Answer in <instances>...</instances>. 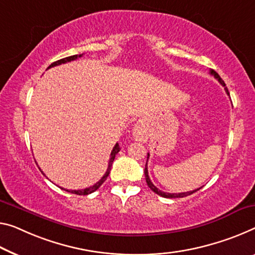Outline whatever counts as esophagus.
<instances>
[{
    "mask_svg": "<svg viewBox=\"0 0 255 255\" xmlns=\"http://www.w3.org/2000/svg\"><path fill=\"white\" fill-rule=\"evenodd\" d=\"M132 135L136 141H140V142H144L148 138V132L147 128L144 127L142 122H136L133 127L132 130Z\"/></svg>",
    "mask_w": 255,
    "mask_h": 255,
    "instance_id": "esophagus-1",
    "label": "esophagus"
}]
</instances>
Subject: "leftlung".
Here are the masks:
<instances>
[{"label": "left lung", "instance_id": "1", "mask_svg": "<svg viewBox=\"0 0 255 255\" xmlns=\"http://www.w3.org/2000/svg\"><path fill=\"white\" fill-rule=\"evenodd\" d=\"M210 73H211V75H213L215 78H217V80L220 82V84L222 85V87H225V90H226V92H227V95L229 96V91H228V89L226 88V84H225V82L222 81V78L219 76V74L215 72V70H213V69H211L210 70ZM148 158H149V154H148ZM147 162H148V159H147ZM144 177H146V182H147V185H148V187L150 188V189L154 191V193H156L157 195H159V196H162V197H165V198H181V197H186V196H189V195H191V194H194V193H196V191L197 190H199L201 189V188H198V189H195V190H193V191H187V193H179V194H171V193H165V191H162V190H159L158 188H156L154 185H152V182L150 181V179H149V175H148V167H147V163H146V167H144Z\"/></svg>", "mask_w": 255, "mask_h": 255}]
</instances>
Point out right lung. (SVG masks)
Here are the masks:
<instances>
[{
	"label": "right lung",
	"instance_id": "obj_1",
	"mask_svg": "<svg viewBox=\"0 0 255 255\" xmlns=\"http://www.w3.org/2000/svg\"><path fill=\"white\" fill-rule=\"evenodd\" d=\"M82 56H83V53H82V54H74V56L66 57V58H64V59H60V60H58V61L52 62V64H51L48 68L54 67V66H58V65H61V64H66V62H69V61H73V60L77 59V58H81ZM120 149H121V148H120V146H119V143H116L115 147L113 148V150H112V152H111V158H109V162H108L107 171H106V173L104 174V177L101 178L97 183H95V185L91 186V187H89V188H85V189H78V190H68V189H64V188H61V189L68 191V193L76 194V195H89V194L93 193V191H96V190L98 189V188H99V187H100L101 185H103V183L106 181V179H107V177L109 175V172H111L112 164H113V162H114L115 156H116L117 152L120 151ZM40 170H41V168H40ZM41 172H42V171H41ZM42 173H43V172H42ZM43 174H44V173H43Z\"/></svg>",
	"mask_w": 255,
	"mask_h": 255
}]
</instances>
